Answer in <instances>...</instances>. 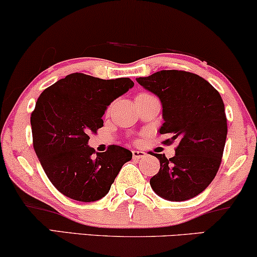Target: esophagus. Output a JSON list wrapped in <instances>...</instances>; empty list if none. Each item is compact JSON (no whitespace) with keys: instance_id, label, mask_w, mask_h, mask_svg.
Listing matches in <instances>:
<instances>
[{"instance_id":"obj_1","label":"esophagus","mask_w":257,"mask_h":257,"mask_svg":"<svg viewBox=\"0 0 257 257\" xmlns=\"http://www.w3.org/2000/svg\"><path fill=\"white\" fill-rule=\"evenodd\" d=\"M133 153V159H135V160H139V159H141V158H145L146 155V153L145 152H142V151H133L132 152Z\"/></svg>"}]
</instances>
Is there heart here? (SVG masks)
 I'll use <instances>...</instances> for the list:
<instances>
[{
  "mask_svg": "<svg viewBox=\"0 0 257 257\" xmlns=\"http://www.w3.org/2000/svg\"><path fill=\"white\" fill-rule=\"evenodd\" d=\"M140 95H147V93H140Z\"/></svg>",
  "mask_w": 257,
  "mask_h": 257,
  "instance_id": "1",
  "label": "heart"
}]
</instances>
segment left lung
<instances>
[{"mask_svg": "<svg viewBox=\"0 0 257 257\" xmlns=\"http://www.w3.org/2000/svg\"><path fill=\"white\" fill-rule=\"evenodd\" d=\"M136 80L161 100L165 122L159 132L170 135L162 144H178L173 158L154 154L160 170L151 186L164 199H191L215 179L222 162L228 134L222 97L207 80L186 71L164 70Z\"/></svg>", "mask_w": 257, "mask_h": 257, "instance_id": "8db88e82", "label": "left lung"}]
</instances>
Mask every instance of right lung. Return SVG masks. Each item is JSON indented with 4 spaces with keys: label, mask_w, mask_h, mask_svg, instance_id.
<instances>
[{
    "label": "right lung",
    "mask_w": 257,
    "mask_h": 257,
    "mask_svg": "<svg viewBox=\"0 0 257 257\" xmlns=\"http://www.w3.org/2000/svg\"><path fill=\"white\" fill-rule=\"evenodd\" d=\"M129 78L100 79L71 73L39 96L31 115L33 147L53 186L78 201H96L109 192L132 152L111 145L103 153L87 146L103 126L110 103L125 93Z\"/></svg>",
    "instance_id": "obj_1"
}]
</instances>
